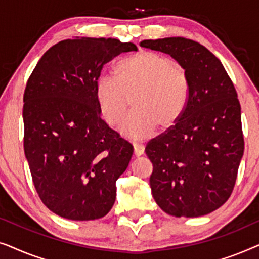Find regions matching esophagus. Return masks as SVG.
Segmentation results:
<instances>
[{"mask_svg":"<svg viewBox=\"0 0 259 259\" xmlns=\"http://www.w3.org/2000/svg\"><path fill=\"white\" fill-rule=\"evenodd\" d=\"M133 148H134V155H136V157H139V155L144 154L145 147L143 146V145L133 144Z\"/></svg>","mask_w":259,"mask_h":259,"instance_id":"1","label":"esophagus"}]
</instances>
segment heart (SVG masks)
Returning a JSON list of instances; mask_svg holds the SVG:
<instances>
[{
    "mask_svg": "<svg viewBox=\"0 0 259 259\" xmlns=\"http://www.w3.org/2000/svg\"><path fill=\"white\" fill-rule=\"evenodd\" d=\"M190 91L185 67L159 53L140 51L115 66V77L101 74L95 81L94 97L102 119L111 127L122 122L133 97L134 109L121 132L141 139L158 126L161 131L175 127L186 111Z\"/></svg>",
    "mask_w": 259,
    "mask_h": 259,
    "instance_id": "1",
    "label": "heart"
}]
</instances>
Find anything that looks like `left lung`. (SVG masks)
<instances>
[{
	"mask_svg": "<svg viewBox=\"0 0 259 259\" xmlns=\"http://www.w3.org/2000/svg\"><path fill=\"white\" fill-rule=\"evenodd\" d=\"M141 47L169 54L185 67L190 99L183 118L145 148L153 165L154 200L175 217H200L231 196L244 153L240 104L219 59L185 37L144 40Z\"/></svg>",
	"mask_w": 259,
	"mask_h": 259,
	"instance_id": "1",
	"label": "left lung"
}]
</instances>
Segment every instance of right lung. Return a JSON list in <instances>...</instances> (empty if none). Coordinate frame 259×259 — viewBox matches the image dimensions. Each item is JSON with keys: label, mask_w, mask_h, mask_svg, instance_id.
<instances>
[{"label": "right lung", "mask_w": 259, "mask_h": 259, "mask_svg": "<svg viewBox=\"0 0 259 259\" xmlns=\"http://www.w3.org/2000/svg\"><path fill=\"white\" fill-rule=\"evenodd\" d=\"M132 42L67 38L48 49L23 94L24 154L46 206L70 221L104 217L115 201V182L133 146L101 119L94 97L104 65Z\"/></svg>", "instance_id": "1"}]
</instances>
